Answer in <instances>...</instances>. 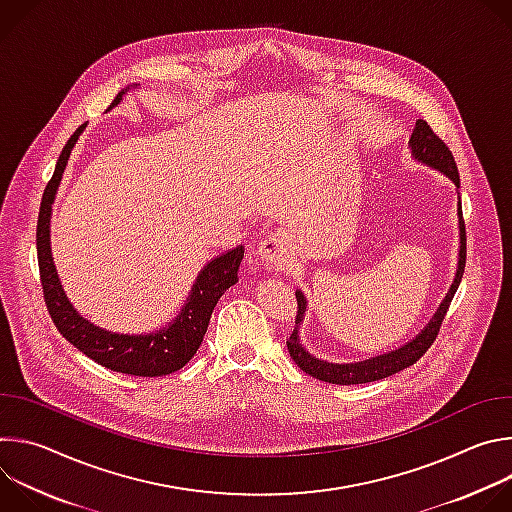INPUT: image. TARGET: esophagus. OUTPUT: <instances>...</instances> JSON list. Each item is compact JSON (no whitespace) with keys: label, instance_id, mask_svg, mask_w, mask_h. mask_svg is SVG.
<instances>
[{"label":"esophagus","instance_id":"1","mask_svg":"<svg viewBox=\"0 0 512 512\" xmlns=\"http://www.w3.org/2000/svg\"><path fill=\"white\" fill-rule=\"evenodd\" d=\"M259 257L273 265H285L289 261V239L281 233L267 235L259 245Z\"/></svg>","mask_w":512,"mask_h":512}]
</instances>
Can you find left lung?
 Instances as JSON below:
<instances>
[{
	"label": "left lung",
	"instance_id": "8db88e82",
	"mask_svg": "<svg viewBox=\"0 0 512 512\" xmlns=\"http://www.w3.org/2000/svg\"><path fill=\"white\" fill-rule=\"evenodd\" d=\"M409 148L411 154L417 162L431 166L435 170H440L442 174H446L456 188H460V174H458V166L456 160L450 152L448 145L444 143V139H440V135H435L433 129L427 125V121L417 119L411 139H409ZM458 216H460V255H458V269H456V277L454 283L450 287V291L446 294L444 302L437 308V312L433 314V318L429 320V324L407 344H403L397 350H391L387 354H379L367 360H358V362H346V364H338V362H328L322 358H316L314 354H310L304 344L300 342V334L298 328L291 332V336L287 338V350L291 354V358L296 360L298 367L308 373L314 379H320L324 383H332V385H362V383H373L385 377H391L411 364H415L425 352L427 348L433 344L437 332H440V326L448 314L450 302L456 294V289L462 281L464 275V267H466V227L462 221V202H458ZM298 298V316H296V324H300L304 320L306 314V298L302 291H296Z\"/></svg>",
	"mask_w": 512,
	"mask_h": 512
}]
</instances>
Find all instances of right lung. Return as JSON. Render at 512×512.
<instances>
[{
    "label": "right lung",
    "instance_id": "right-lung-1",
    "mask_svg": "<svg viewBox=\"0 0 512 512\" xmlns=\"http://www.w3.org/2000/svg\"><path fill=\"white\" fill-rule=\"evenodd\" d=\"M129 91L123 89L111 103L109 109L121 103V97ZM107 109V111H109ZM87 123H83L75 133L70 135L62 154L58 156L54 174L44 190L38 229H36V247H38V267H40V283L44 291V302L48 314L58 328V332L83 354L99 362L101 367L111 369L115 373H125L133 377H164L180 371L184 364L196 354L202 338L206 334L212 310L216 302L221 300L225 291L239 281V265L245 255V247L239 245L223 255L214 257L204 269L198 273L190 296L182 306L180 314L168 322L166 328H160L150 334H119L109 332L87 318H83L72 304L68 302L64 289L60 285L52 251H50V214L52 202L62 180L64 168L68 164L70 152L75 148L79 135L83 133Z\"/></svg>",
    "mask_w": 512,
    "mask_h": 512
}]
</instances>
